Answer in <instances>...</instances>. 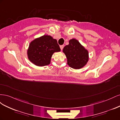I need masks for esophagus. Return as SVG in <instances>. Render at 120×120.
Segmentation results:
<instances>
[{"mask_svg":"<svg viewBox=\"0 0 120 120\" xmlns=\"http://www.w3.org/2000/svg\"><path fill=\"white\" fill-rule=\"evenodd\" d=\"M64 45H60V49L61 50H62L64 48Z\"/></svg>","mask_w":120,"mask_h":120,"instance_id":"34e87169","label":"esophagus"}]
</instances>
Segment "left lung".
Here are the masks:
<instances>
[{"mask_svg": "<svg viewBox=\"0 0 120 120\" xmlns=\"http://www.w3.org/2000/svg\"><path fill=\"white\" fill-rule=\"evenodd\" d=\"M63 52L67 56L68 64L75 69L82 68L89 60L88 50L75 39L69 41V45L64 47Z\"/></svg>", "mask_w": 120, "mask_h": 120, "instance_id": "left-lung-1", "label": "left lung"}]
</instances>
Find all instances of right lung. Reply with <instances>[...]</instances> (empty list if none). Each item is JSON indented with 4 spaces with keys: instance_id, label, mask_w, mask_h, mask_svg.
<instances>
[{
    "instance_id": "add662e5",
    "label": "right lung",
    "mask_w": 120,
    "mask_h": 120,
    "mask_svg": "<svg viewBox=\"0 0 120 120\" xmlns=\"http://www.w3.org/2000/svg\"><path fill=\"white\" fill-rule=\"evenodd\" d=\"M60 50L56 40L53 39L51 36L46 35L30 42L27 55L31 62L36 66L42 67L49 64L53 53Z\"/></svg>"
}]
</instances>
